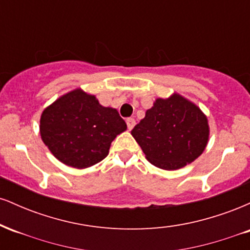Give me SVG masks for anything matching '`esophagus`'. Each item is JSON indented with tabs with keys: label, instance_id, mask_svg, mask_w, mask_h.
<instances>
[{
	"label": "esophagus",
	"instance_id": "34e87169",
	"mask_svg": "<svg viewBox=\"0 0 250 250\" xmlns=\"http://www.w3.org/2000/svg\"><path fill=\"white\" fill-rule=\"evenodd\" d=\"M135 125H136V121H135L133 117H129V119H127V125H128L129 130H131V129L134 128Z\"/></svg>",
	"mask_w": 250,
	"mask_h": 250
}]
</instances>
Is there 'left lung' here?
<instances>
[{"instance_id": "obj_1", "label": "left lung", "mask_w": 250, "mask_h": 250, "mask_svg": "<svg viewBox=\"0 0 250 250\" xmlns=\"http://www.w3.org/2000/svg\"><path fill=\"white\" fill-rule=\"evenodd\" d=\"M131 135L151 165L176 170L195 161L207 147L208 119L195 103L174 93L155 100Z\"/></svg>"}]
</instances>
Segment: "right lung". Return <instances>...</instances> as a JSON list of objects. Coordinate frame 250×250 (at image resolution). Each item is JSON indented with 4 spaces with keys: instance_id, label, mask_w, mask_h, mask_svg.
<instances>
[{
    "instance_id": "right-lung-1",
    "label": "right lung",
    "mask_w": 250,
    "mask_h": 250,
    "mask_svg": "<svg viewBox=\"0 0 250 250\" xmlns=\"http://www.w3.org/2000/svg\"><path fill=\"white\" fill-rule=\"evenodd\" d=\"M127 130L115 108L103 107L81 88L68 91L42 111L40 134L50 153L68 167L89 168L109 154L111 142Z\"/></svg>"
}]
</instances>
